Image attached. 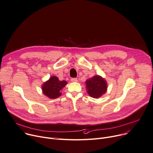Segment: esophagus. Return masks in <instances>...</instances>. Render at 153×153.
Wrapping results in <instances>:
<instances>
[{
  "mask_svg": "<svg viewBox=\"0 0 153 153\" xmlns=\"http://www.w3.org/2000/svg\"><path fill=\"white\" fill-rule=\"evenodd\" d=\"M71 82H77V78H72L71 79Z\"/></svg>",
  "mask_w": 153,
  "mask_h": 153,
  "instance_id": "esophagus-1",
  "label": "esophagus"
}]
</instances>
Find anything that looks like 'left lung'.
<instances>
[{
	"mask_svg": "<svg viewBox=\"0 0 153 153\" xmlns=\"http://www.w3.org/2000/svg\"><path fill=\"white\" fill-rule=\"evenodd\" d=\"M85 84L88 94L93 98H100L106 92L107 83L100 76H95L88 79Z\"/></svg>",
	"mask_w": 153,
	"mask_h": 153,
	"instance_id": "1",
	"label": "left lung"
}]
</instances>
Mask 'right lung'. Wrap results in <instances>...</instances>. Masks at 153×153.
<instances>
[{"label":"right lung","instance_id":"1","mask_svg":"<svg viewBox=\"0 0 153 153\" xmlns=\"http://www.w3.org/2000/svg\"><path fill=\"white\" fill-rule=\"evenodd\" d=\"M66 84L65 80L60 81L58 77L52 76L43 85L42 90L45 95L49 98L55 99L61 95L60 91Z\"/></svg>","mask_w":153,"mask_h":153}]
</instances>
